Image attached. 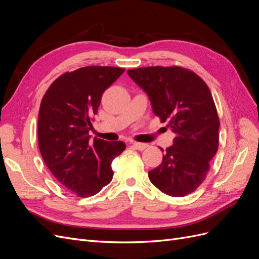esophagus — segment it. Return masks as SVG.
Wrapping results in <instances>:
<instances>
[{
    "mask_svg": "<svg viewBox=\"0 0 259 259\" xmlns=\"http://www.w3.org/2000/svg\"><path fill=\"white\" fill-rule=\"evenodd\" d=\"M132 145L134 146L137 150H140V151H143V150H145V149H147L148 148V145L147 144H143V143H136V142H133L132 143Z\"/></svg>",
    "mask_w": 259,
    "mask_h": 259,
    "instance_id": "1",
    "label": "esophagus"
}]
</instances>
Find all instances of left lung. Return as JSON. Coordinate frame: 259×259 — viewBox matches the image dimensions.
<instances>
[{
  "mask_svg": "<svg viewBox=\"0 0 259 259\" xmlns=\"http://www.w3.org/2000/svg\"><path fill=\"white\" fill-rule=\"evenodd\" d=\"M127 74L151 101L152 110L176 137L150 182L170 197H185L205 179L218 150L219 119L206 83L182 67H147ZM161 150L164 151L161 148Z\"/></svg>",
  "mask_w": 259,
  "mask_h": 259,
  "instance_id": "1",
  "label": "left lung"
}]
</instances>
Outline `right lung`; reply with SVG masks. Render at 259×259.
Returning a JSON list of instances; mask_svg holds the SVG:
<instances>
[{
    "mask_svg": "<svg viewBox=\"0 0 259 259\" xmlns=\"http://www.w3.org/2000/svg\"><path fill=\"white\" fill-rule=\"evenodd\" d=\"M125 69L91 66L55 80L42 99L37 121L38 148L54 177L79 197H92L112 180V160L123 142L94 138L93 115L103 93Z\"/></svg>",
    "mask_w": 259,
    "mask_h": 259,
    "instance_id": "obj_1",
    "label": "right lung"
}]
</instances>
